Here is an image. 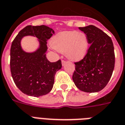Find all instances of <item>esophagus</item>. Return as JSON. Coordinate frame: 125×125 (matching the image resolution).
Masks as SVG:
<instances>
[{"instance_id": "34e87169", "label": "esophagus", "mask_w": 125, "mask_h": 125, "mask_svg": "<svg viewBox=\"0 0 125 125\" xmlns=\"http://www.w3.org/2000/svg\"><path fill=\"white\" fill-rule=\"evenodd\" d=\"M61 62H62V66H64V64H65L66 61H64V60H62Z\"/></svg>"}]
</instances>
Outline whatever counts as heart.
<instances>
[{"label":"heart","instance_id":"heart-1","mask_svg":"<svg viewBox=\"0 0 125 125\" xmlns=\"http://www.w3.org/2000/svg\"><path fill=\"white\" fill-rule=\"evenodd\" d=\"M51 45L57 52L64 53L68 59L78 61L83 59L87 53L89 41L83 32L63 31L52 38Z\"/></svg>","mask_w":125,"mask_h":125}]
</instances>
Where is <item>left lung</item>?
Returning a JSON list of instances; mask_svg holds the SVG:
<instances>
[{
  "mask_svg": "<svg viewBox=\"0 0 125 125\" xmlns=\"http://www.w3.org/2000/svg\"><path fill=\"white\" fill-rule=\"evenodd\" d=\"M79 29L87 35L91 46L85 57L75 63L72 80L82 91L96 93L106 87L112 77L115 66L114 44L111 38L95 26Z\"/></svg>",
  "mask_w": 125,
  "mask_h": 125,
  "instance_id": "obj_1",
  "label": "left lung"
}]
</instances>
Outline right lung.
<instances>
[{
  "label": "right lung",
  "mask_w": 125,
  "mask_h": 125,
  "mask_svg": "<svg viewBox=\"0 0 125 125\" xmlns=\"http://www.w3.org/2000/svg\"><path fill=\"white\" fill-rule=\"evenodd\" d=\"M52 29L45 25H28L16 36L10 49V70L13 82L27 95L38 97L49 93L53 88L56 72L61 68V60L55 62L46 58L47 41L53 35ZM36 37L39 46L33 52H25L21 47L22 38Z\"/></svg>",
  "instance_id": "right-lung-1"
}]
</instances>
